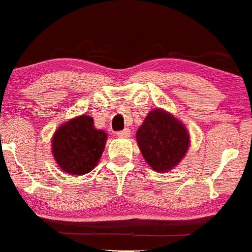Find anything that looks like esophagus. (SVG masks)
Masks as SVG:
<instances>
[{"label": "esophagus", "mask_w": 252, "mask_h": 252, "mask_svg": "<svg viewBox=\"0 0 252 252\" xmlns=\"http://www.w3.org/2000/svg\"><path fill=\"white\" fill-rule=\"evenodd\" d=\"M129 134H131V131H129L128 128H125L123 129V131H119L117 133V135L119 136V138H128Z\"/></svg>", "instance_id": "obj_1"}]
</instances>
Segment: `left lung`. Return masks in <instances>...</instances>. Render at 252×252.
Wrapping results in <instances>:
<instances>
[{"label":"left lung","instance_id":"left-lung-1","mask_svg":"<svg viewBox=\"0 0 252 252\" xmlns=\"http://www.w3.org/2000/svg\"><path fill=\"white\" fill-rule=\"evenodd\" d=\"M136 141L147 163L155 172H168L180 163L189 147L185 125L169 112L155 108L136 132Z\"/></svg>","mask_w":252,"mask_h":252}]
</instances>
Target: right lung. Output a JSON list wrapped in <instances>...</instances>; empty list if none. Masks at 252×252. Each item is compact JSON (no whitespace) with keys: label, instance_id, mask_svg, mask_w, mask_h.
<instances>
[{"label":"right lung","instance_id":"1","mask_svg":"<svg viewBox=\"0 0 252 252\" xmlns=\"http://www.w3.org/2000/svg\"><path fill=\"white\" fill-rule=\"evenodd\" d=\"M106 139V133L95 128L92 118L83 114L58 127L52 136V154L65 173L84 175L98 163Z\"/></svg>","mask_w":252,"mask_h":252}]
</instances>
